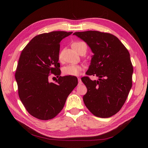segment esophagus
<instances>
[{
  "label": "esophagus",
  "instance_id": "34e87169",
  "mask_svg": "<svg viewBox=\"0 0 148 148\" xmlns=\"http://www.w3.org/2000/svg\"><path fill=\"white\" fill-rule=\"evenodd\" d=\"M83 84V82L82 81H81V78H78V84L80 85V84Z\"/></svg>",
  "mask_w": 148,
  "mask_h": 148
}]
</instances>
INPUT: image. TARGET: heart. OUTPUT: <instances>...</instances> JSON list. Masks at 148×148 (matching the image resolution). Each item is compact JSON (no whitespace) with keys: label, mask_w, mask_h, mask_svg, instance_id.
Masks as SVG:
<instances>
[{"label":"heart","mask_w":148,"mask_h":148,"mask_svg":"<svg viewBox=\"0 0 148 148\" xmlns=\"http://www.w3.org/2000/svg\"><path fill=\"white\" fill-rule=\"evenodd\" d=\"M84 43L83 42H75L72 43V47L74 48L79 46L81 44ZM61 54L59 55V59H61ZM83 70V67L80 65H74V64H69L64 66L62 68V72L66 76H79L81 72Z\"/></svg>","instance_id":"obj_1"}]
</instances>
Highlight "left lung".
Returning a JSON list of instances; mask_svg holds the SVG:
<instances>
[{
  "mask_svg": "<svg viewBox=\"0 0 148 148\" xmlns=\"http://www.w3.org/2000/svg\"><path fill=\"white\" fill-rule=\"evenodd\" d=\"M73 35L84 40L93 53L86 74L99 77L94 81L88 77L81 78L87 88L84 104L97 117H111L123 106L132 85L129 52L111 34L90 30Z\"/></svg>",
  "mask_w": 148,
  "mask_h": 148,
  "instance_id": "1",
  "label": "left lung"
}]
</instances>
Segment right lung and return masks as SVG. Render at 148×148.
Here are the masks:
<instances>
[{
	"instance_id": "add662e5",
	"label": "right lung",
	"mask_w": 148,
	"mask_h": 148,
	"mask_svg": "<svg viewBox=\"0 0 148 148\" xmlns=\"http://www.w3.org/2000/svg\"><path fill=\"white\" fill-rule=\"evenodd\" d=\"M72 32L54 31L36 36L21 51L15 73L18 95L30 114L41 120L55 118L77 85L75 76H60V42ZM59 79L49 82V73Z\"/></svg>"
}]
</instances>
